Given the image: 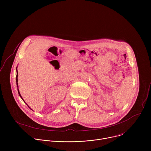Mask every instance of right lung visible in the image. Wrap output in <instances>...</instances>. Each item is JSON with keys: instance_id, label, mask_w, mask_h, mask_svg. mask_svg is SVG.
I'll return each mask as SVG.
<instances>
[{"instance_id": "obj_1", "label": "right lung", "mask_w": 151, "mask_h": 151, "mask_svg": "<svg viewBox=\"0 0 151 151\" xmlns=\"http://www.w3.org/2000/svg\"><path fill=\"white\" fill-rule=\"evenodd\" d=\"M16 72H17V76H16V82H17V90H18V94H19V96H20V97L21 98V99H22V100H23L24 101V100H23V99L22 96H21V94H20V93H19V89H18V70H17V68H16ZM24 102H25V101H24ZM25 103H26V104L27 105V106L29 107L30 109H31L30 107L28 106V104H27L26 102H25Z\"/></svg>"}]
</instances>
